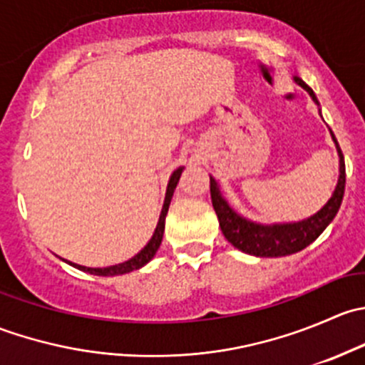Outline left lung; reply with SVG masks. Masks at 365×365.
<instances>
[{"label":"left lung","mask_w":365,"mask_h":365,"mask_svg":"<svg viewBox=\"0 0 365 365\" xmlns=\"http://www.w3.org/2000/svg\"><path fill=\"white\" fill-rule=\"evenodd\" d=\"M295 83L298 86L304 88L312 101L318 104L314 91L295 76ZM334 141H336L337 152H339V182H337L336 190H334L332 197L329 203L323 206L318 213H314L309 219L302 220V222L293 224H272V226H263V224L251 222V220L244 219L238 215L226 200L220 194L219 185L215 180L210 176V194H212V205L219 219V226L222 230V235L231 245L242 252L252 254V256L259 257H279V256H288V254H295L302 249L307 247L309 244L316 240L319 235L325 231L334 220V217L339 212L342 196H344V185H346V168H344V157L339 148L336 135L332 134Z\"/></svg>","instance_id":"left-lung-1"}]
</instances>
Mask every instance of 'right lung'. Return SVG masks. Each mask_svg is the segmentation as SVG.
I'll return each instance as SVG.
<instances>
[{"label":"right lung","mask_w":365,"mask_h":365,"mask_svg":"<svg viewBox=\"0 0 365 365\" xmlns=\"http://www.w3.org/2000/svg\"><path fill=\"white\" fill-rule=\"evenodd\" d=\"M182 171H183V168H178L175 173H173L171 178H169L168 190H165V200H164V206H162L159 224H157L155 233H153L152 240H150L148 244L145 245V249H143L141 252H138L134 257H132V259L125 261V263L113 264V267H106V268H88V267H81V264H76V263H70V261H68V263L72 264V267L79 268V270L90 272V274H93V275H102V277H109V275L128 274V272L138 270V268L145 267V264L148 263V261L152 259L153 256H155V252L159 251V247H160V244H162V235H164V226H165V215H168L169 203H171L173 192H175L176 183H178Z\"/></svg>","instance_id":"right-lung-1"}]
</instances>
